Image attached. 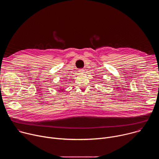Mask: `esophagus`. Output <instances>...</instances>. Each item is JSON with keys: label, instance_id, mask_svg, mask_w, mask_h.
<instances>
[{"label": "esophagus", "instance_id": "esophagus-1", "mask_svg": "<svg viewBox=\"0 0 159 159\" xmlns=\"http://www.w3.org/2000/svg\"><path fill=\"white\" fill-rule=\"evenodd\" d=\"M79 72L80 74H84L85 71H84V69H79Z\"/></svg>", "mask_w": 159, "mask_h": 159}]
</instances>
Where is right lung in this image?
<instances>
[{"label": "right lung", "mask_w": 159, "mask_h": 159, "mask_svg": "<svg viewBox=\"0 0 159 159\" xmlns=\"http://www.w3.org/2000/svg\"><path fill=\"white\" fill-rule=\"evenodd\" d=\"M60 89V90H63V89Z\"/></svg>", "instance_id": "1"}]
</instances>
